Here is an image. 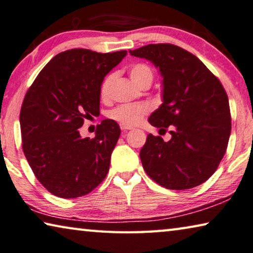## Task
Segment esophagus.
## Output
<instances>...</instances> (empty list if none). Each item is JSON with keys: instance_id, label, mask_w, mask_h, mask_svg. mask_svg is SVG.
Here are the masks:
<instances>
[{"instance_id": "obj_1", "label": "esophagus", "mask_w": 253, "mask_h": 253, "mask_svg": "<svg viewBox=\"0 0 253 253\" xmlns=\"http://www.w3.org/2000/svg\"><path fill=\"white\" fill-rule=\"evenodd\" d=\"M121 130H123V131H127V130H132V126H121Z\"/></svg>"}]
</instances>
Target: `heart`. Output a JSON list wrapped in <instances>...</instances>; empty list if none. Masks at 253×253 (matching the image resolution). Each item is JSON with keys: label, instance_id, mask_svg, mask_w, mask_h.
I'll use <instances>...</instances> for the list:
<instances>
[{"label": "heart", "instance_id": "obj_1", "mask_svg": "<svg viewBox=\"0 0 253 253\" xmlns=\"http://www.w3.org/2000/svg\"><path fill=\"white\" fill-rule=\"evenodd\" d=\"M131 80L139 87L149 85L154 81V70L150 66L144 63H136L132 65L129 69ZM115 80V73H110L103 78L99 85V95L103 99H107L111 95V89ZM150 112V106L144 103L139 104H123L117 106L109 112V118L117 121L121 126H136L142 121L143 117Z\"/></svg>", "mask_w": 253, "mask_h": 253}]
</instances>
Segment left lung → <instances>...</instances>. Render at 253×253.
Segmentation results:
<instances>
[{"label":"left lung","instance_id":"8db88e82","mask_svg":"<svg viewBox=\"0 0 253 253\" xmlns=\"http://www.w3.org/2000/svg\"><path fill=\"white\" fill-rule=\"evenodd\" d=\"M146 58L164 77V103L149 118L160 130L170 126L165 142L149 134L140 151L147 175L168 189L201 185L216 170L231 133L229 98L218 78L193 53L171 43L130 50Z\"/></svg>","mask_w":253,"mask_h":253}]
</instances>
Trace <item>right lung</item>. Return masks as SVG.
<instances>
[{"label": "right lung", "instance_id": "add662e5", "mask_svg": "<svg viewBox=\"0 0 253 253\" xmlns=\"http://www.w3.org/2000/svg\"><path fill=\"white\" fill-rule=\"evenodd\" d=\"M126 50L101 53L70 49L36 77L20 111L24 156L41 185L61 198L84 196L104 180L121 134L104 120L93 139H82L84 119L99 114V85Z\"/></svg>", "mask_w": 253, "mask_h": 253}]
</instances>
